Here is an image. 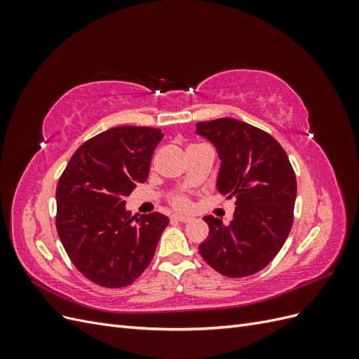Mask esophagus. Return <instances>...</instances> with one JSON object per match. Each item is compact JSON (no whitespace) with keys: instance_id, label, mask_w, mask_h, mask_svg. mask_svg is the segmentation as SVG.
Here are the masks:
<instances>
[{"instance_id":"34e87169","label":"esophagus","mask_w":359,"mask_h":359,"mask_svg":"<svg viewBox=\"0 0 359 359\" xmlns=\"http://www.w3.org/2000/svg\"><path fill=\"white\" fill-rule=\"evenodd\" d=\"M172 222H181V223H187L190 220H193V217H189V215H178V214H173L170 217Z\"/></svg>"}]
</instances>
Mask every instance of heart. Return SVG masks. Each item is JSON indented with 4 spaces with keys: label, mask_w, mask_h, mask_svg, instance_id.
Returning a JSON list of instances; mask_svg holds the SVG:
<instances>
[{
    "label": "heart",
    "mask_w": 359,
    "mask_h": 359,
    "mask_svg": "<svg viewBox=\"0 0 359 359\" xmlns=\"http://www.w3.org/2000/svg\"><path fill=\"white\" fill-rule=\"evenodd\" d=\"M169 202L175 206L178 210H189L190 208V199L186 196V194L182 193H175V194H170L169 196Z\"/></svg>",
    "instance_id": "heart-1"
}]
</instances>
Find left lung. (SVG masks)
<instances>
[{
    "label": "left lung",
    "mask_w": 359,
    "mask_h": 359,
    "mask_svg": "<svg viewBox=\"0 0 359 359\" xmlns=\"http://www.w3.org/2000/svg\"><path fill=\"white\" fill-rule=\"evenodd\" d=\"M196 133L222 160L217 189L235 198L229 224L203 217L210 235L199 245L203 260L232 278L259 273L283 247L293 223L297 177L286 151L269 133L233 118L196 124Z\"/></svg>",
    "instance_id": "obj_1"
}]
</instances>
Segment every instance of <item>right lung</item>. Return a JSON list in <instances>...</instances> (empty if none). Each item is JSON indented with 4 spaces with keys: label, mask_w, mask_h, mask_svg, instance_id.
<instances>
[{
    "label": "right lung",
    "mask_w": 359,
    "mask_h": 359,
    "mask_svg": "<svg viewBox=\"0 0 359 359\" xmlns=\"http://www.w3.org/2000/svg\"><path fill=\"white\" fill-rule=\"evenodd\" d=\"M160 128L123 126L82 144L57 186V231L86 278L124 287L149 265L169 219L160 212L132 217L126 210L137 182H145Z\"/></svg>",
    "instance_id": "obj_1"
}]
</instances>
